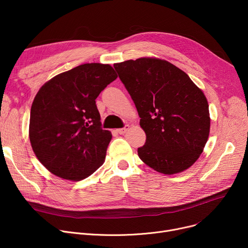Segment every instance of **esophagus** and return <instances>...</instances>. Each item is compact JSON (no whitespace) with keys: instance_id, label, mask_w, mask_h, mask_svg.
<instances>
[{"instance_id":"obj_1","label":"esophagus","mask_w":248,"mask_h":248,"mask_svg":"<svg viewBox=\"0 0 248 248\" xmlns=\"http://www.w3.org/2000/svg\"><path fill=\"white\" fill-rule=\"evenodd\" d=\"M129 128V125H125L124 127H123V128H119V129H116V132L119 133L120 135H124L126 132H127V129Z\"/></svg>"}]
</instances>
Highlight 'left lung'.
Listing matches in <instances>:
<instances>
[{"mask_svg":"<svg viewBox=\"0 0 248 248\" xmlns=\"http://www.w3.org/2000/svg\"><path fill=\"white\" fill-rule=\"evenodd\" d=\"M134 100L146 144L140 159L165 175L182 173L196 162L210 133V113L203 91L171 62L141 57L114 63Z\"/></svg>","mask_w":248,"mask_h":248,"instance_id":"left-lung-1","label":"left lung"}]
</instances>
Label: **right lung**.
I'll list each match as a JSON object with an SVG mask.
<instances>
[{
	"label": "right lung",
	"mask_w": 248,
	"mask_h": 248,
	"mask_svg": "<svg viewBox=\"0 0 248 248\" xmlns=\"http://www.w3.org/2000/svg\"><path fill=\"white\" fill-rule=\"evenodd\" d=\"M116 77L109 64L85 63L52 77L39 89L29 138L37 159L50 173L80 181L104 163L112 135L100 127L95 99Z\"/></svg>",
	"instance_id": "right-lung-1"
}]
</instances>
